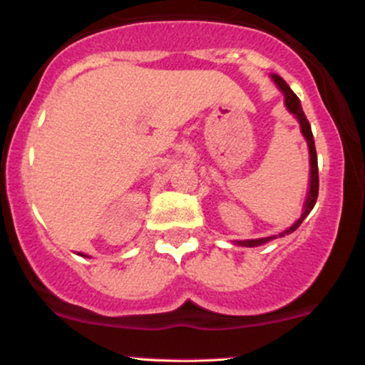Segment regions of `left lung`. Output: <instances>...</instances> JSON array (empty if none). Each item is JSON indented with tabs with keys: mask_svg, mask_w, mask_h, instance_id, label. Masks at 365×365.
I'll use <instances>...</instances> for the list:
<instances>
[{
	"mask_svg": "<svg viewBox=\"0 0 365 365\" xmlns=\"http://www.w3.org/2000/svg\"><path fill=\"white\" fill-rule=\"evenodd\" d=\"M271 78H273L276 86H278V89L283 92L284 104H287L288 111H290L292 115L295 116L297 120H299L300 130H302V135L305 137V140H307L309 156H311V180H309V192H307V199H305V204H304L302 216H300L299 220H297L295 223L290 226V228L284 230V232L279 233V235L255 238V240H237V245H244V247H257V245L267 244V242H269V240H274L276 237L290 235V233L295 232V230L299 228L300 225H302V221L305 220V217H307L309 212L312 211L314 204H316V200H317V194H319V173H317V154H316V145H314V135H312V130H311V123H309V120L305 118V113L302 110V106H300L299 98H297L295 92H293L290 87H288V83L284 82L283 78L279 77V75H276V73L271 75Z\"/></svg>",
	"mask_w": 365,
	"mask_h": 365,
	"instance_id": "1",
	"label": "left lung"
}]
</instances>
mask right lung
I'll use <instances>...</instances> for the list:
<instances>
[{
	"label": "right lung",
	"instance_id": "right-lung-1",
	"mask_svg": "<svg viewBox=\"0 0 365 365\" xmlns=\"http://www.w3.org/2000/svg\"><path fill=\"white\" fill-rule=\"evenodd\" d=\"M81 255H83V254H81ZM83 257H86V255H83Z\"/></svg>",
	"mask_w": 365,
	"mask_h": 365
}]
</instances>
